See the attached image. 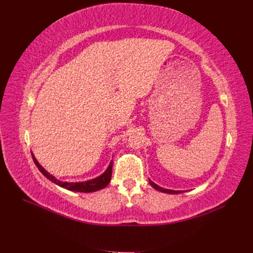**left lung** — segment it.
<instances>
[{"instance_id": "left-lung-1", "label": "left lung", "mask_w": 253, "mask_h": 253, "mask_svg": "<svg viewBox=\"0 0 253 253\" xmlns=\"http://www.w3.org/2000/svg\"><path fill=\"white\" fill-rule=\"evenodd\" d=\"M149 182H150V185H151L153 188L156 189L157 191H160V192H165V193H169V194H178V193H181V191H173V190H168V189L159 187V186L156 185V183L153 182L152 180H149Z\"/></svg>"}]
</instances>
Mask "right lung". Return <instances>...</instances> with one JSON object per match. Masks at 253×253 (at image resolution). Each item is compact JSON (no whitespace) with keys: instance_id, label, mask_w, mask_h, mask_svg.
<instances>
[{"instance_id":"add662e5","label":"right lung","mask_w":253,"mask_h":253,"mask_svg":"<svg viewBox=\"0 0 253 253\" xmlns=\"http://www.w3.org/2000/svg\"><path fill=\"white\" fill-rule=\"evenodd\" d=\"M33 159L36 164V166L38 167V169L40 170V172L47 177L50 181L55 182L56 185L62 187L64 189L71 190V191H76V192H83V193H88V192H95V191H99L103 188H105L106 186L109 185V182L111 181V177H112V169H113V162L110 163V166L106 171L99 176V177L91 179V180H87L84 182H63L60 181L58 179H56L53 177L52 175H50L48 172L45 171L43 168L40 166V164L37 162V159L35 158V156L33 155Z\"/></svg>"}]
</instances>
